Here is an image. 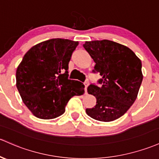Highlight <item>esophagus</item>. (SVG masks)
<instances>
[{
    "mask_svg": "<svg viewBox=\"0 0 159 159\" xmlns=\"http://www.w3.org/2000/svg\"><path fill=\"white\" fill-rule=\"evenodd\" d=\"M84 86H85V91H86V94H87V87L89 86V82H85Z\"/></svg>",
    "mask_w": 159,
    "mask_h": 159,
    "instance_id": "esophagus-1",
    "label": "esophagus"
}]
</instances>
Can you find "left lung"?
I'll return each mask as SVG.
<instances>
[{
  "label": "left lung",
  "instance_id": "8db88e82",
  "mask_svg": "<svg viewBox=\"0 0 159 159\" xmlns=\"http://www.w3.org/2000/svg\"><path fill=\"white\" fill-rule=\"evenodd\" d=\"M83 47L95 63L93 72L102 76L100 86L91 84L87 89L96 98V105L86 108V114L97 120L113 121L137 98L143 78L140 59L127 46L107 39L86 42Z\"/></svg>",
  "mask_w": 159,
  "mask_h": 159
}]
</instances>
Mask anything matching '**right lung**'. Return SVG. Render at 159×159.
Segmentation results:
<instances>
[{
	"label": "right lung",
	"mask_w": 159,
	"mask_h": 159,
	"mask_svg": "<svg viewBox=\"0 0 159 159\" xmlns=\"http://www.w3.org/2000/svg\"><path fill=\"white\" fill-rule=\"evenodd\" d=\"M78 42L52 39L34 45L19 64L16 88L25 106L40 119H54L65 111L69 100L84 93V85L68 79V64Z\"/></svg>",
	"instance_id": "right-lung-1"
}]
</instances>
